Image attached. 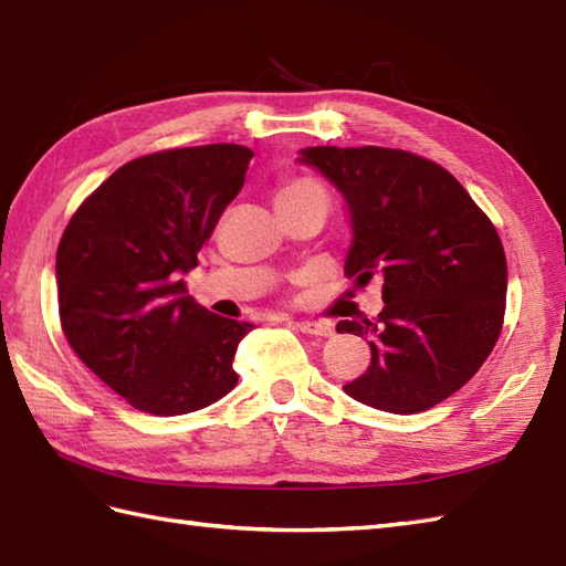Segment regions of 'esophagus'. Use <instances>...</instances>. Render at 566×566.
I'll use <instances>...</instances> for the list:
<instances>
[{
	"label": "esophagus",
	"mask_w": 566,
	"mask_h": 566,
	"mask_svg": "<svg viewBox=\"0 0 566 566\" xmlns=\"http://www.w3.org/2000/svg\"><path fill=\"white\" fill-rule=\"evenodd\" d=\"M296 328L306 335H316V338H328V335H333V328L323 321H296Z\"/></svg>",
	"instance_id": "esophagus-1"
}]
</instances>
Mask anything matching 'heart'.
Returning <instances> with one entry per match:
<instances>
[{"label": "heart", "instance_id": "b5f03b06", "mask_svg": "<svg viewBox=\"0 0 566 566\" xmlns=\"http://www.w3.org/2000/svg\"><path fill=\"white\" fill-rule=\"evenodd\" d=\"M314 191H323V189L316 182H311V179H290V182H284L280 189H276V199L314 195Z\"/></svg>", "mask_w": 566, "mask_h": 566}]
</instances>
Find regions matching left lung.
Returning <instances> with one entry per match:
<instances>
[{
  "mask_svg": "<svg viewBox=\"0 0 566 566\" xmlns=\"http://www.w3.org/2000/svg\"><path fill=\"white\" fill-rule=\"evenodd\" d=\"M296 163L345 201V276L357 286L384 280L377 321L338 323L371 350L345 394L389 413L428 411L464 387L499 340L509 270L494 223L444 167L413 153L316 146Z\"/></svg>",
  "mask_w": 566,
  "mask_h": 566,
  "instance_id": "left-lung-1",
  "label": "left lung"
}]
</instances>
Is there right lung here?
Here are the masks:
<instances>
[{
	"label": "right lung",
	"mask_w": 566,
	"mask_h": 566,
	"mask_svg": "<svg viewBox=\"0 0 566 566\" xmlns=\"http://www.w3.org/2000/svg\"><path fill=\"white\" fill-rule=\"evenodd\" d=\"M250 148L213 143L126 163L57 245L60 323L104 384L153 416H182L235 387L252 323L216 316L182 276L245 182Z\"/></svg>",
	"instance_id": "1"
}]
</instances>
